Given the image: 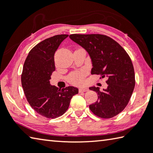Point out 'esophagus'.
<instances>
[{"label":"esophagus","mask_w":153,"mask_h":153,"mask_svg":"<svg viewBox=\"0 0 153 153\" xmlns=\"http://www.w3.org/2000/svg\"><path fill=\"white\" fill-rule=\"evenodd\" d=\"M88 91V88L86 87H81L79 88V92H87Z\"/></svg>","instance_id":"obj_1"}]
</instances>
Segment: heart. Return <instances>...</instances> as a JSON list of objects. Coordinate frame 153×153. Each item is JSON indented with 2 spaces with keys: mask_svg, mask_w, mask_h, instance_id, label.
Wrapping results in <instances>:
<instances>
[{
  "mask_svg": "<svg viewBox=\"0 0 153 153\" xmlns=\"http://www.w3.org/2000/svg\"><path fill=\"white\" fill-rule=\"evenodd\" d=\"M85 76L84 71H79V72H74L71 74L69 75L68 77L69 82L72 84L74 85H79L84 82Z\"/></svg>",
  "mask_w": 153,
  "mask_h": 153,
  "instance_id": "b5f03b06",
  "label": "heart"
}]
</instances>
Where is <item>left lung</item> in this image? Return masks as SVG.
I'll return each mask as SVG.
<instances>
[{
    "label": "left lung",
    "instance_id": "obj_1",
    "mask_svg": "<svg viewBox=\"0 0 153 153\" xmlns=\"http://www.w3.org/2000/svg\"><path fill=\"white\" fill-rule=\"evenodd\" d=\"M70 39L84 48L91 59L92 74L107 77L106 89L90 90L98 94V100L89 106L98 117L108 119L121 113L128 104L135 87L132 62L120 45L101 34H71Z\"/></svg>",
    "mask_w": 153,
    "mask_h": 153
}]
</instances>
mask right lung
<instances>
[{
    "label": "right lung",
    "instance_id": "add662e5",
    "mask_svg": "<svg viewBox=\"0 0 153 153\" xmlns=\"http://www.w3.org/2000/svg\"><path fill=\"white\" fill-rule=\"evenodd\" d=\"M67 34L56 35L42 41L28 53L22 74L24 94L31 107L49 119L60 117L68 109L71 98L78 93L74 86L59 89L50 84L55 70L54 55Z\"/></svg>",
    "mask_w": 153,
    "mask_h": 153
}]
</instances>
